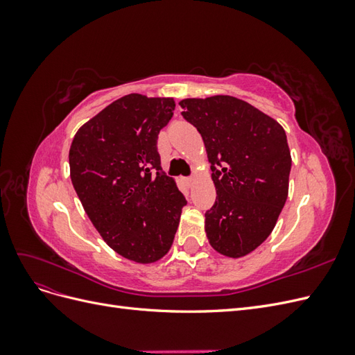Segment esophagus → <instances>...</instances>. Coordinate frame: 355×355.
<instances>
[{
    "instance_id": "1",
    "label": "esophagus",
    "mask_w": 355,
    "mask_h": 355,
    "mask_svg": "<svg viewBox=\"0 0 355 355\" xmlns=\"http://www.w3.org/2000/svg\"><path fill=\"white\" fill-rule=\"evenodd\" d=\"M185 182H187V184H188V185H191V184H192V182H194V178H187V179H185Z\"/></svg>"
}]
</instances>
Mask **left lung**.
<instances>
[{
    "instance_id": "left-lung-1",
    "label": "left lung",
    "mask_w": 355,
    "mask_h": 355,
    "mask_svg": "<svg viewBox=\"0 0 355 355\" xmlns=\"http://www.w3.org/2000/svg\"><path fill=\"white\" fill-rule=\"evenodd\" d=\"M182 115L200 132L216 201L206 232L216 252L241 257L261 245L287 200L292 158L283 127L232 96L184 99Z\"/></svg>"
}]
</instances>
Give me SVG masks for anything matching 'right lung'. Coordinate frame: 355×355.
Wrapping results in <instances>:
<instances>
[{
    "label": "right lung",
    "mask_w": 355,
    "mask_h": 355,
    "mask_svg": "<svg viewBox=\"0 0 355 355\" xmlns=\"http://www.w3.org/2000/svg\"><path fill=\"white\" fill-rule=\"evenodd\" d=\"M175 106L171 98L127 94L85 123L69 149L72 185L94 228L139 263L168 252L187 206L157 149Z\"/></svg>",
    "instance_id": "1"
}]
</instances>
